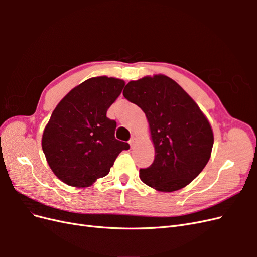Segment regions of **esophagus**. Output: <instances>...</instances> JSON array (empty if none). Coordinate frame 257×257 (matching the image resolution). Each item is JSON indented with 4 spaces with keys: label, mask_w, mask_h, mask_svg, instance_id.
<instances>
[{
    "label": "esophagus",
    "mask_w": 257,
    "mask_h": 257,
    "mask_svg": "<svg viewBox=\"0 0 257 257\" xmlns=\"http://www.w3.org/2000/svg\"><path fill=\"white\" fill-rule=\"evenodd\" d=\"M136 143H137V139H136V137H134V136L132 137V138L130 139V142H128V144L131 145L132 148H133V147L136 145Z\"/></svg>",
    "instance_id": "1"
}]
</instances>
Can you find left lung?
<instances>
[{
    "instance_id": "obj_1",
    "label": "left lung",
    "mask_w": 257,
    "mask_h": 257,
    "mask_svg": "<svg viewBox=\"0 0 257 257\" xmlns=\"http://www.w3.org/2000/svg\"><path fill=\"white\" fill-rule=\"evenodd\" d=\"M149 123L154 161L139 170L141 180L160 192L178 191L195 179L211 157L213 131L188 93L158 74L130 81L123 91Z\"/></svg>"
}]
</instances>
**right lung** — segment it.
<instances>
[{
  "label": "right lung",
  "instance_id": "1",
  "mask_svg": "<svg viewBox=\"0 0 257 257\" xmlns=\"http://www.w3.org/2000/svg\"><path fill=\"white\" fill-rule=\"evenodd\" d=\"M125 82L107 76L76 85L54 108L42 148L52 173L74 188H88L108 175L127 143L115 139L116 123L106 116Z\"/></svg>",
  "mask_w": 257,
  "mask_h": 257
}]
</instances>
